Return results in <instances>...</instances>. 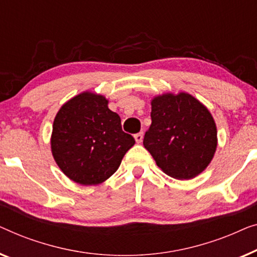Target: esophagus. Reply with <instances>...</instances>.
Returning <instances> with one entry per match:
<instances>
[{
	"label": "esophagus",
	"instance_id": "obj_1",
	"mask_svg": "<svg viewBox=\"0 0 257 257\" xmlns=\"http://www.w3.org/2000/svg\"><path fill=\"white\" fill-rule=\"evenodd\" d=\"M134 139H135L136 143H141V142H142V141H143V133L136 134V135L134 136Z\"/></svg>",
	"mask_w": 257,
	"mask_h": 257
}]
</instances>
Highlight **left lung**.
I'll return each mask as SVG.
<instances>
[{
	"instance_id": "obj_1",
	"label": "left lung",
	"mask_w": 257,
	"mask_h": 257,
	"mask_svg": "<svg viewBox=\"0 0 257 257\" xmlns=\"http://www.w3.org/2000/svg\"><path fill=\"white\" fill-rule=\"evenodd\" d=\"M143 146L158 168L175 179H192L214 157L216 124L207 107L186 92L151 100V124Z\"/></svg>"
}]
</instances>
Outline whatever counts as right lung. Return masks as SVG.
Segmentation results:
<instances>
[{
	"instance_id": "right-lung-1",
	"label": "right lung",
	"mask_w": 257,
	"mask_h": 257,
	"mask_svg": "<svg viewBox=\"0 0 257 257\" xmlns=\"http://www.w3.org/2000/svg\"><path fill=\"white\" fill-rule=\"evenodd\" d=\"M135 144L122 132L121 118L101 94L82 92L65 102L55 117L51 151L57 165L80 185L103 183Z\"/></svg>"
}]
</instances>
